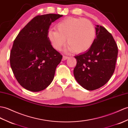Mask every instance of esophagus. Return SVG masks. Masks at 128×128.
<instances>
[{
	"label": "esophagus",
	"mask_w": 128,
	"mask_h": 128,
	"mask_svg": "<svg viewBox=\"0 0 128 128\" xmlns=\"http://www.w3.org/2000/svg\"><path fill=\"white\" fill-rule=\"evenodd\" d=\"M68 58H69V57H67V56H63V60H66V59Z\"/></svg>",
	"instance_id": "1"
}]
</instances>
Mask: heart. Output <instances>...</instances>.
Listing matches in <instances>:
<instances>
[{"label":"heart","instance_id":"obj_1","mask_svg":"<svg viewBox=\"0 0 128 128\" xmlns=\"http://www.w3.org/2000/svg\"><path fill=\"white\" fill-rule=\"evenodd\" d=\"M56 27L57 30L50 28L47 36L53 48L58 50L65 46L67 38L69 45L65 52L84 53L90 48L96 38V29L87 19L68 17L60 20Z\"/></svg>","mask_w":128,"mask_h":128}]
</instances>
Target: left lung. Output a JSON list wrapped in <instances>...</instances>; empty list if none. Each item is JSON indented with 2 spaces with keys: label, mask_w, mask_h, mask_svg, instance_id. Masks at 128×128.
I'll return each instance as SVG.
<instances>
[{
  "label": "left lung",
  "mask_w": 128,
  "mask_h": 128,
  "mask_svg": "<svg viewBox=\"0 0 128 128\" xmlns=\"http://www.w3.org/2000/svg\"><path fill=\"white\" fill-rule=\"evenodd\" d=\"M96 38L90 48L75 56L76 66L74 75L82 87L88 90L102 87L114 74L118 47L112 35L103 27L96 25Z\"/></svg>",
  "instance_id": "obj_1"
}]
</instances>
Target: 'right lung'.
Masks as SVG:
<instances>
[{"mask_svg": "<svg viewBox=\"0 0 128 128\" xmlns=\"http://www.w3.org/2000/svg\"><path fill=\"white\" fill-rule=\"evenodd\" d=\"M62 14H49L32 18L18 34L10 52L12 70L20 85L36 92L51 84L62 56L47 36L51 23Z\"/></svg>", "mask_w": 128, "mask_h": 128, "instance_id": "add662e5", "label": "right lung"}]
</instances>
